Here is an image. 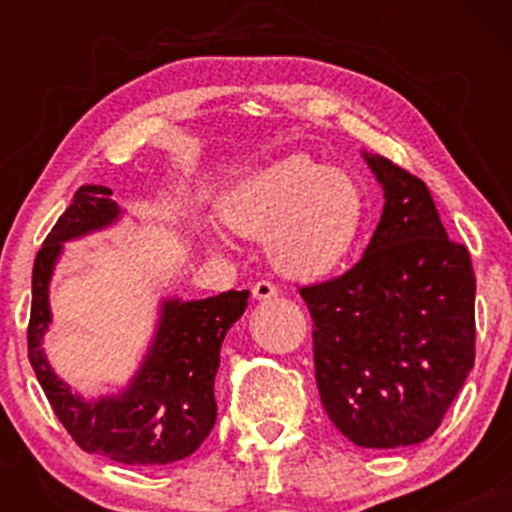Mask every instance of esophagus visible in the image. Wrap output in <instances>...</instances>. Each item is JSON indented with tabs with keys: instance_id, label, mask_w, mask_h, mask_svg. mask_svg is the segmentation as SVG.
Listing matches in <instances>:
<instances>
[{
	"instance_id": "esophagus-1",
	"label": "esophagus",
	"mask_w": 512,
	"mask_h": 512,
	"mask_svg": "<svg viewBox=\"0 0 512 512\" xmlns=\"http://www.w3.org/2000/svg\"><path fill=\"white\" fill-rule=\"evenodd\" d=\"M276 296H279V286L272 284V281L260 279L255 286H252V298H257V301H269V298H276Z\"/></svg>"
}]
</instances>
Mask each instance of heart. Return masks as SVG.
Wrapping results in <instances>:
<instances>
[{
    "label": "heart",
    "mask_w": 512,
    "mask_h": 512,
    "mask_svg": "<svg viewBox=\"0 0 512 512\" xmlns=\"http://www.w3.org/2000/svg\"><path fill=\"white\" fill-rule=\"evenodd\" d=\"M240 236L269 240L272 260L296 279L337 269L366 223L361 185L310 156H291L252 175L223 204Z\"/></svg>",
    "instance_id": "1"
}]
</instances>
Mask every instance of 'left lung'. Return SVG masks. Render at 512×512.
<instances>
[{"label": "left lung", "instance_id": "left-lung-1", "mask_svg": "<svg viewBox=\"0 0 512 512\" xmlns=\"http://www.w3.org/2000/svg\"><path fill=\"white\" fill-rule=\"evenodd\" d=\"M385 209L354 267L301 286L315 383L332 424L361 448L424 443L474 366V279L426 182L366 156Z\"/></svg>", "mask_w": 512, "mask_h": 512}]
</instances>
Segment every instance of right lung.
Returning <instances> with one entry per match:
<instances>
[{
    "label": "right lung",
    "instance_id": "1",
    "mask_svg": "<svg viewBox=\"0 0 512 512\" xmlns=\"http://www.w3.org/2000/svg\"><path fill=\"white\" fill-rule=\"evenodd\" d=\"M113 192L84 185L57 219L33 262L28 361L60 424L81 450L120 464H168L192 455L216 424L214 378L219 351L233 322L248 308L250 291H223L204 301H166L156 342L122 395L84 402L50 370L40 339L50 322L48 284L62 243L117 219Z\"/></svg>",
    "mask_w": 512,
    "mask_h": 512
}]
</instances>
